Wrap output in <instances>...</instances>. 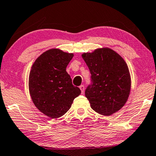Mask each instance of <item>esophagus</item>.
I'll use <instances>...</instances> for the list:
<instances>
[{
    "instance_id": "1",
    "label": "esophagus",
    "mask_w": 156,
    "mask_h": 156,
    "mask_svg": "<svg viewBox=\"0 0 156 156\" xmlns=\"http://www.w3.org/2000/svg\"><path fill=\"white\" fill-rule=\"evenodd\" d=\"M80 90L81 91V93L83 94V92H84V90H85V86H84L83 85H81L80 86Z\"/></svg>"
}]
</instances>
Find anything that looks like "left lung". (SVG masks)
I'll return each instance as SVG.
<instances>
[{"label": "left lung", "instance_id": "obj_1", "mask_svg": "<svg viewBox=\"0 0 156 156\" xmlns=\"http://www.w3.org/2000/svg\"><path fill=\"white\" fill-rule=\"evenodd\" d=\"M91 74L85 95L92 109L102 115H111L124 106L131 91V80L126 63L108 48H98L81 55Z\"/></svg>", "mask_w": 156, "mask_h": 156}]
</instances>
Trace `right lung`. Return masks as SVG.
<instances>
[{"label": "right lung", "instance_id": "add662e5", "mask_svg": "<svg viewBox=\"0 0 156 156\" xmlns=\"http://www.w3.org/2000/svg\"><path fill=\"white\" fill-rule=\"evenodd\" d=\"M73 56V53L53 48L41 55L32 66L30 96L35 106L50 118H58L67 113L74 99L81 94L66 72Z\"/></svg>", "mask_w": 156, "mask_h": 156}]
</instances>
